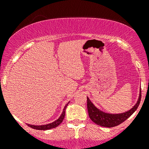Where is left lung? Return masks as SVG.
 <instances>
[{
  "label": "left lung",
  "mask_w": 149,
  "mask_h": 149,
  "mask_svg": "<svg viewBox=\"0 0 149 149\" xmlns=\"http://www.w3.org/2000/svg\"><path fill=\"white\" fill-rule=\"evenodd\" d=\"M141 100V91L140 92L139 99L136 104L130 110L125 112L123 114H118V115H112V114H107L102 111L99 110L91 102L89 99L87 97V109H88V116L94 123L98 125L102 126V127H112L115 126L119 125L120 124L125 121L128 118H130L135 111L139 107L140 102Z\"/></svg>",
  "instance_id": "left-lung-1"
}]
</instances>
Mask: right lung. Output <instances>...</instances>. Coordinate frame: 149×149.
Listing matches in <instances>:
<instances>
[{
	"label": "right lung",
	"mask_w": 149,
	"mask_h": 149,
	"mask_svg": "<svg viewBox=\"0 0 149 149\" xmlns=\"http://www.w3.org/2000/svg\"><path fill=\"white\" fill-rule=\"evenodd\" d=\"M69 103V102H68ZM68 103L65 105V107H64L63 109V112L62 115L60 117L59 119H58L57 120H55V122L52 123H49V124L47 125H29L28 124L29 127H31L33 129H35V130H49V129H52V128H55V127L59 125L61 123H62L63 120L64 118H65V109L67 107L68 104Z\"/></svg>",
	"instance_id": "add662e5"
}]
</instances>
